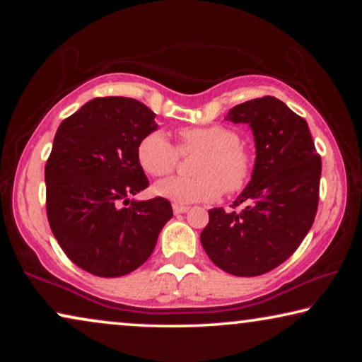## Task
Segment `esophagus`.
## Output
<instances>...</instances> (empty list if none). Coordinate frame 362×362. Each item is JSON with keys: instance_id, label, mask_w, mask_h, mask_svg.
<instances>
[{"instance_id": "34e87169", "label": "esophagus", "mask_w": 362, "mask_h": 362, "mask_svg": "<svg viewBox=\"0 0 362 362\" xmlns=\"http://www.w3.org/2000/svg\"><path fill=\"white\" fill-rule=\"evenodd\" d=\"M173 209H174V214H183V212H187L189 207L183 206V204H173Z\"/></svg>"}]
</instances>
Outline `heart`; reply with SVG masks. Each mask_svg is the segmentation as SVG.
I'll return each mask as SVG.
<instances>
[{"instance_id": "obj_1", "label": "heart", "mask_w": 362, "mask_h": 362, "mask_svg": "<svg viewBox=\"0 0 362 362\" xmlns=\"http://www.w3.org/2000/svg\"><path fill=\"white\" fill-rule=\"evenodd\" d=\"M179 150L163 132L146 134L137 145V161L146 174L166 177L173 174L182 155L201 153L194 161V177H175L155 185V193L175 204L209 203L223 192H243L252 179L254 156L241 145L240 132L214 124L185 127L179 134Z\"/></svg>"}]
</instances>
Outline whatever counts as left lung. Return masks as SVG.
<instances>
[{
  "mask_svg": "<svg viewBox=\"0 0 362 362\" xmlns=\"http://www.w3.org/2000/svg\"><path fill=\"white\" fill-rule=\"evenodd\" d=\"M225 119L250 126L255 166L233 211H209L201 244L223 272L260 276L289 259L313 225L320 203L321 156L306 121L276 97L240 103ZM241 204L245 207L236 211Z\"/></svg>",
  "mask_w": 362,
  "mask_h": 362,
  "instance_id": "obj_1",
  "label": "left lung"
}]
</instances>
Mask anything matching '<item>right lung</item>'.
Here are the masks:
<instances>
[{
  "instance_id": "1",
  "label": "right lung",
  "mask_w": 362,
  "mask_h": 362,
  "mask_svg": "<svg viewBox=\"0 0 362 362\" xmlns=\"http://www.w3.org/2000/svg\"><path fill=\"white\" fill-rule=\"evenodd\" d=\"M155 116L129 97H97L54 137L45 169L49 225L66 257L95 276H124L144 265L173 218L161 196L129 201L148 187L137 145L158 129Z\"/></svg>"
}]
</instances>
